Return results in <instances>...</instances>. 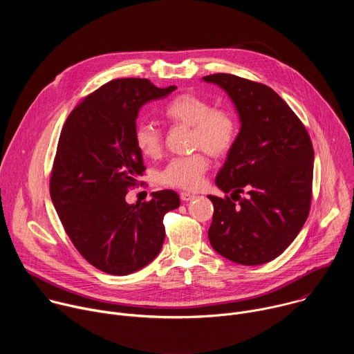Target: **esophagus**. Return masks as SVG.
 <instances>
[{"label":"esophagus","instance_id":"esophagus-1","mask_svg":"<svg viewBox=\"0 0 354 354\" xmlns=\"http://www.w3.org/2000/svg\"><path fill=\"white\" fill-rule=\"evenodd\" d=\"M180 198L183 200V201H189V200H193V198H196V196L194 194H192V193H189V192H180Z\"/></svg>","mask_w":354,"mask_h":354}]
</instances>
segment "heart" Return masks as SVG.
<instances>
[{
  "label": "heart",
  "instance_id": "heart-1",
  "mask_svg": "<svg viewBox=\"0 0 354 354\" xmlns=\"http://www.w3.org/2000/svg\"><path fill=\"white\" fill-rule=\"evenodd\" d=\"M164 116L176 124L192 129L190 147L205 149L214 158L227 156L234 147L239 124L235 115L225 108H214L210 100L194 93H180L164 106ZM134 142L147 158H158L162 153V136L157 126L138 123L134 129ZM209 160L203 151L178 157L161 171L164 186L196 190L203 183Z\"/></svg>",
  "mask_w": 354,
  "mask_h": 354
}]
</instances>
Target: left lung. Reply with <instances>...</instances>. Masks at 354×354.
Instances as JSON below:
<instances>
[{
    "mask_svg": "<svg viewBox=\"0 0 354 354\" xmlns=\"http://www.w3.org/2000/svg\"><path fill=\"white\" fill-rule=\"evenodd\" d=\"M203 80L230 95L241 120L236 141L216 178V185L231 196H207L214 205L210 243L231 262L268 263L283 254L310 214V134L268 85L223 73ZM241 192L248 196L241 198Z\"/></svg>",
    "mask_w": 354,
    "mask_h": 354,
    "instance_id": "8db88e82",
    "label": "left lung"
}]
</instances>
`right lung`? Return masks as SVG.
Wrapping results in <instances>:
<instances>
[{
	"instance_id": "obj_1",
	"label": "right lung",
	"mask_w": 354,
	"mask_h": 354,
	"mask_svg": "<svg viewBox=\"0 0 354 354\" xmlns=\"http://www.w3.org/2000/svg\"><path fill=\"white\" fill-rule=\"evenodd\" d=\"M175 89L147 78L112 80L73 109L60 133L50 197L77 250L105 273L126 276L154 261L165 239L164 216L180 205L174 190L126 201L145 171L134 142L138 111Z\"/></svg>"
}]
</instances>
